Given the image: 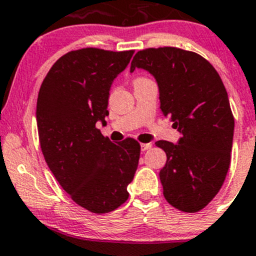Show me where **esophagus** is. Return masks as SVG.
Instances as JSON below:
<instances>
[{"instance_id": "34e87169", "label": "esophagus", "mask_w": 256, "mask_h": 256, "mask_svg": "<svg viewBox=\"0 0 256 256\" xmlns=\"http://www.w3.org/2000/svg\"><path fill=\"white\" fill-rule=\"evenodd\" d=\"M152 143H142V146H140L142 152H146V150L152 149Z\"/></svg>"}]
</instances>
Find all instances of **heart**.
Here are the masks:
<instances>
[{
    "instance_id": "heart-1",
    "label": "heart",
    "mask_w": 256,
    "mask_h": 256,
    "mask_svg": "<svg viewBox=\"0 0 256 256\" xmlns=\"http://www.w3.org/2000/svg\"><path fill=\"white\" fill-rule=\"evenodd\" d=\"M136 80H138V78H136Z\"/></svg>"
}]
</instances>
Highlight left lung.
I'll use <instances>...</instances> for the list:
<instances>
[{"label":"left lung","mask_w":256,"mask_h":256,"mask_svg":"<svg viewBox=\"0 0 256 256\" xmlns=\"http://www.w3.org/2000/svg\"><path fill=\"white\" fill-rule=\"evenodd\" d=\"M136 68L156 78L162 114L182 134L178 144L155 143L168 158L159 174L165 200L198 212L218 194L230 164L234 117L222 78L204 56L175 46L139 50L132 72Z\"/></svg>","instance_id":"obj_1"}]
</instances>
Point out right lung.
I'll return each instance as SVG.
<instances>
[{
  "mask_svg": "<svg viewBox=\"0 0 256 256\" xmlns=\"http://www.w3.org/2000/svg\"><path fill=\"white\" fill-rule=\"evenodd\" d=\"M134 50L84 48L55 62L36 101L39 143L46 164L74 202L96 214L128 200L140 144L133 138L112 143L106 126L113 80L127 68Z\"/></svg>",
  "mask_w": 256,
  "mask_h": 256,
  "instance_id": "1",
  "label": "right lung"
}]
</instances>
